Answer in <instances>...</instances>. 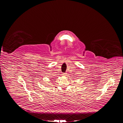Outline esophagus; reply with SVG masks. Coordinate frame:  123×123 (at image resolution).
<instances>
[{
    "label": "esophagus",
    "mask_w": 123,
    "mask_h": 123,
    "mask_svg": "<svg viewBox=\"0 0 123 123\" xmlns=\"http://www.w3.org/2000/svg\"><path fill=\"white\" fill-rule=\"evenodd\" d=\"M66 75H67V73H64L63 74V76H66Z\"/></svg>",
    "instance_id": "34e87169"
}]
</instances>
